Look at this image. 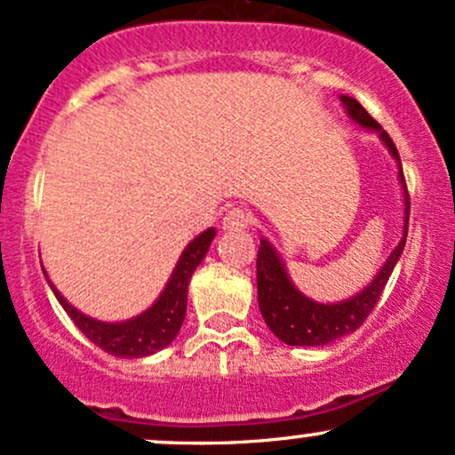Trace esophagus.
<instances>
[{"label":"esophagus","instance_id":"obj_1","mask_svg":"<svg viewBox=\"0 0 455 455\" xmlns=\"http://www.w3.org/2000/svg\"><path fill=\"white\" fill-rule=\"evenodd\" d=\"M250 213L242 210V207H233V210H228L224 213L222 218V228L228 233H235V231H243V228L250 227Z\"/></svg>","mask_w":455,"mask_h":455}]
</instances>
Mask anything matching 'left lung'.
Segmentation results:
<instances>
[{
  "instance_id": "obj_1",
  "label": "left lung",
  "mask_w": 455,
  "mask_h": 455,
  "mask_svg": "<svg viewBox=\"0 0 455 455\" xmlns=\"http://www.w3.org/2000/svg\"><path fill=\"white\" fill-rule=\"evenodd\" d=\"M346 108L347 118L354 124L363 127L369 133H377L386 150L390 152L398 169V184L403 190V237L396 248L390 251L384 265L375 273L373 280L363 290L352 294V297L335 300V303H320V300L309 299L294 286L290 280L286 262L280 256L267 237H260L259 259H256V286H259V307L265 317V324L269 331L286 346H300V347H320L328 343L337 341V339L349 335V332L358 331L360 324L366 320L375 307L377 299L384 292L387 280H390L394 267L401 259L404 242H407V228H409V193L407 184H404L401 156H398L396 146L390 140L369 112L360 106L354 97L341 95L339 97Z\"/></svg>"
}]
</instances>
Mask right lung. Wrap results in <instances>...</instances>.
<instances>
[{"instance_id":"obj_1","label":"right lung","mask_w":455,"mask_h":455,"mask_svg":"<svg viewBox=\"0 0 455 455\" xmlns=\"http://www.w3.org/2000/svg\"><path fill=\"white\" fill-rule=\"evenodd\" d=\"M213 237H216V228L213 227L196 235L193 242L186 245L182 254H180L165 288L161 290L155 303L146 311H141L140 315L120 322H103L82 314L48 280V273L44 267L42 271L46 275V282L54 292V297L61 303V307L68 311L74 324L84 332L86 339H91L97 347L116 355V358H146V355L165 349L178 337L186 317L190 277H193L196 267L201 265V260L205 259Z\"/></svg>"}]
</instances>
